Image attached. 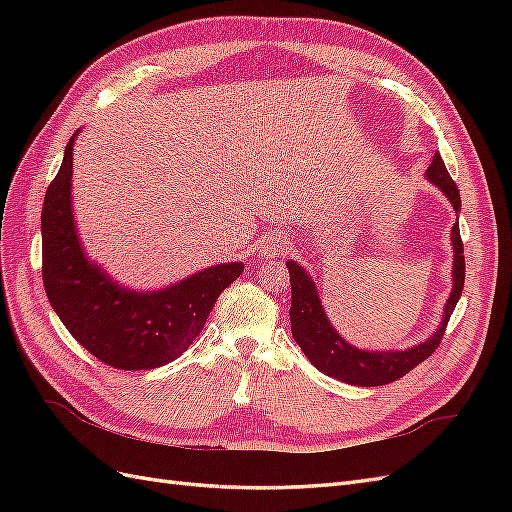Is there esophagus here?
Listing matches in <instances>:
<instances>
[{
    "mask_svg": "<svg viewBox=\"0 0 512 512\" xmlns=\"http://www.w3.org/2000/svg\"><path fill=\"white\" fill-rule=\"evenodd\" d=\"M290 250V239L282 237V235H275L265 239V245H262V254L267 256H284Z\"/></svg>",
    "mask_w": 512,
    "mask_h": 512,
    "instance_id": "1",
    "label": "esophagus"
}]
</instances>
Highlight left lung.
Wrapping results in <instances>:
<instances>
[{
    "label": "left lung",
    "mask_w": 512,
    "mask_h": 512,
    "mask_svg": "<svg viewBox=\"0 0 512 512\" xmlns=\"http://www.w3.org/2000/svg\"><path fill=\"white\" fill-rule=\"evenodd\" d=\"M427 179L438 185L444 196L451 200L455 211H461V196L455 181L448 175L444 160L440 153L433 156ZM453 239V292L446 301L444 318L440 329L433 333L427 342L418 344L408 350H386V352H367L350 346L346 339L339 335L333 324L329 322L324 307L320 303L318 290L312 282V277L305 273L303 267L297 262L288 260L286 267L290 271V288H292V305H290V331L294 342L301 346L305 356L322 374H327L335 380H342L354 386H382L404 378L410 369L436 352L440 346L448 318H451L453 309L461 297L463 282H466V258H463V241L459 235V222L453 226L451 232Z\"/></svg>",
    "instance_id": "obj_1"
}]
</instances>
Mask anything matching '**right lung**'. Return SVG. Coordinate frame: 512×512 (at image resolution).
I'll use <instances>...</instances> for the list:
<instances>
[{
	"label": "right lung",
	"instance_id": "1",
	"mask_svg": "<svg viewBox=\"0 0 512 512\" xmlns=\"http://www.w3.org/2000/svg\"><path fill=\"white\" fill-rule=\"evenodd\" d=\"M74 132L42 205V282L59 320L98 361L115 369H153L175 361L203 331L207 316L243 273L226 262L156 292L121 288L91 262L76 235L70 203Z\"/></svg>",
	"mask_w": 512,
	"mask_h": 512
}]
</instances>
